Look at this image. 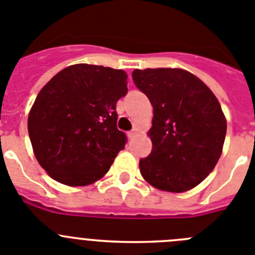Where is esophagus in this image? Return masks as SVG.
<instances>
[{"instance_id": "34e87169", "label": "esophagus", "mask_w": 255, "mask_h": 255, "mask_svg": "<svg viewBox=\"0 0 255 255\" xmlns=\"http://www.w3.org/2000/svg\"><path fill=\"white\" fill-rule=\"evenodd\" d=\"M136 132H138V129H136V128H134V129L130 130V131L128 132V136H129L130 139H132L135 136V134H136Z\"/></svg>"}]
</instances>
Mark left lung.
Listing matches in <instances>:
<instances>
[{
  "label": "left lung",
  "instance_id": "obj_1",
  "mask_svg": "<svg viewBox=\"0 0 255 255\" xmlns=\"http://www.w3.org/2000/svg\"><path fill=\"white\" fill-rule=\"evenodd\" d=\"M132 80L153 106V148L139 161L141 176L159 190H190L212 172L222 153L227 125L220 102L185 70H134Z\"/></svg>",
  "mask_w": 255,
  "mask_h": 255
}]
</instances>
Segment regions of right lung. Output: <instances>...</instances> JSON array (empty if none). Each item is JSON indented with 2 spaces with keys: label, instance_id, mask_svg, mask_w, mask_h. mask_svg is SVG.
<instances>
[{
  "label": "right lung",
  "instance_id": "1",
  "mask_svg": "<svg viewBox=\"0 0 255 255\" xmlns=\"http://www.w3.org/2000/svg\"><path fill=\"white\" fill-rule=\"evenodd\" d=\"M128 93L124 70L78 64L42 88L28 117L35 158L56 181L84 186L106 175L125 148L116 103Z\"/></svg>",
  "mask_w": 255,
  "mask_h": 255
}]
</instances>
